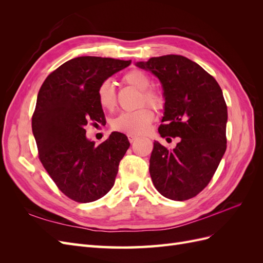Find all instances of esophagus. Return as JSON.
I'll list each match as a JSON object with an SVG mask.
<instances>
[{"mask_svg":"<svg viewBox=\"0 0 263 263\" xmlns=\"http://www.w3.org/2000/svg\"><path fill=\"white\" fill-rule=\"evenodd\" d=\"M137 139H138L137 136H134V135H128V140H129V142H134V141H136Z\"/></svg>","mask_w":263,"mask_h":263,"instance_id":"obj_1","label":"esophagus"}]
</instances>
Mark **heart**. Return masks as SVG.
Here are the masks:
<instances>
[{"mask_svg":"<svg viewBox=\"0 0 263 263\" xmlns=\"http://www.w3.org/2000/svg\"><path fill=\"white\" fill-rule=\"evenodd\" d=\"M122 82L126 85L140 91L139 106L145 104L155 109H161L164 106L163 94L151 87V79L139 69H133L122 77ZM98 101L102 108L113 110L117 104V95L113 84L109 81L102 82L98 89ZM155 114L149 107H142L135 112H126L118 115L112 123V128L116 132L134 135L145 134L153 123Z\"/></svg>","mask_w":263,"mask_h":263,"instance_id":"obj_1","label":"heart"}]
</instances>
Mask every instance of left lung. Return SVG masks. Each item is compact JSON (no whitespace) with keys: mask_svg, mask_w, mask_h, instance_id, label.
<instances>
[{"mask_svg":"<svg viewBox=\"0 0 263 263\" xmlns=\"http://www.w3.org/2000/svg\"><path fill=\"white\" fill-rule=\"evenodd\" d=\"M163 87L161 137H180L176 148L154 142L149 172L158 192L173 201L190 200L212 180L226 151L227 105L217 81L196 62L166 54L137 62Z\"/></svg>","mask_w":263,"mask_h":263,"instance_id":"1","label":"left lung"}]
</instances>
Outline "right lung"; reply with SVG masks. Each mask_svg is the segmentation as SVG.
I'll return each instance as SVG.
<instances>
[{
	"label": "right lung",
	"mask_w": 263,
	"mask_h": 263,
	"mask_svg": "<svg viewBox=\"0 0 263 263\" xmlns=\"http://www.w3.org/2000/svg\"><path fill=\"white\" fill-rule=\"evenodd\" d=\"M130 62L73 58L52 71L38 92L31 128L39 160L61 192L78 203L97 201L113 187L119 161L130 146L118 132L95 146L84 129L90 122L105 123L99 86Z\"/></svg>",
	"instance_id": "obj_1"
}]
</instances>
